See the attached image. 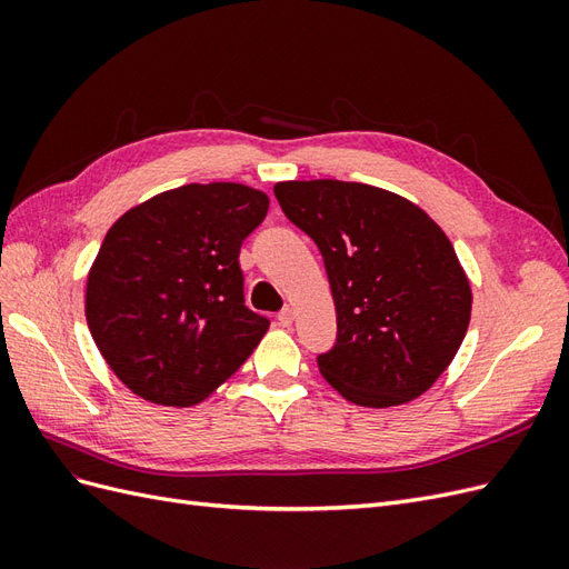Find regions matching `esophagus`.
Instances as JSON below:
<instances>
[{
	"mask_svg": "<svg viewBox=\"0 0 569 569\" xmlns=\"http://www.w3.org/2000/svg\"><path fill=\"white\" fill-rule=\"evenodd\" d=\"M278 320H280L282 327H289L291 322H295V311H291V308H284V311H280Z\"/></svg>",
	"mask_w": 569,
	"mask_h": 569,
	"instance_id": "obj_1",
	"label": "esophagus"
}]
</instances>
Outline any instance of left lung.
I'll return each mask as SVG.
<instances>
[{
	"instance_id": "left-lung-1",
	"label": "left lung",
	"mask_w": 569,
	"mask_h": 569,
	"mask_svg": "<svg viewBox=\"0 0 569 569\" xmlns=\"http://www.w3.org/2000/svg\"><path fill=\"white\" fill-rule=\"evenodd\" d=\"M274 197L330 280L337 343L318 356L320 375L356 406L418 399L470 325L472 291L449 237L420 206L363 182L291 180Z\"/></svg>"
}]
</instances>
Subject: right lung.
Masks as SVG:
<instances>
[{"instance_id":"right-lung-1","label":"right lung","mask_w":569,"mask_h":569,"mask_svg":"<svg viewBox=\"0 0 569 569\" xmlns=\"http://www.w3.org/2000/svg\"><path fill=\"white\" fill-rule=\"evenodd\" d=\"M268 194L237 182L182 184L120 216L88 274L97 349L132 393L187 408L244 363L270 320L244 306L239 249Z\"/></svg>"}]
</instances>
